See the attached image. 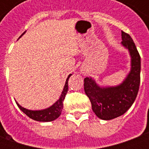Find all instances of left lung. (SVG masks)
<instances>
[{"label": "left lung", "mask_w": 149, "mask_h": 149, "mask_svg": "<svg viewBox=\"0 0 149 149\" xmlns=\"http://www.w3.org/2000/svg\"><path fill=\"white\" fill-rule=\"evenodd\" d=\"M122 45L131 56V71L123 83L101 88L91 77L84 78V88L92 109L101 120H112L127 112L136 100L141 82V56L132 37L121 31Z\"/></svg>", "instance_id": "1"}]
</instances>
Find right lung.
Wrapping results in <instances>:
<instances>
[{
  "mask_svg": "<svg viewBox=\"0 0 149 149\" xmlns=\"http://www.w3.org/2000/svg\"><path fill=\"white\" fill-rule=\"evenodd\" d=\"M71 76L72 74L68 75V78L66 80V82H65L64 89L62 91L61 96L59 98V100L55 104H53L52 106L49 107L48 109H45L44 110H38V111H33V110L26 109H24L23 107H21L17 102H16V103L17 104V106L19 107V109L24 112V114H26L29 118L33 119L34 120H37V121H52V120H54L56 118H58L60 115L61 114L62 109H63V101L65 100V95L67 94V92H68V78L70 77Z\"/></svg>",
  "mask_w": 149,
  "mask_h": 149,
  "instance_id": "add662e5",
  "label": "right lung"
}]
</instances>
